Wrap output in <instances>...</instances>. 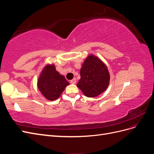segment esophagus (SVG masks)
<instances>
[{"instance_id": "1", "label": "esophagus", "mask_w": 154, "mask_h": 154, "mask_svg": "<svg viewBox=\"0 0 154 154\" xmlns=\"http://www.w3.org/2000/svg\"><path fill=\"white\" fill-rule=\"evenodd\" d=\"M70 83H72V84H75V83H76V78H73L72 80H71V81H70Z\"/></svg>"}]
</instances>
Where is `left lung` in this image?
Listing matches in <instances>:
<instances>
[{
  "label": "left lung",
  "instance_id": "8db88e82",
  "mask_svg": "<svg viewBox=\"0 0 154 154\" xmlns=\"http://www.w3.org/2000/svg\"><path fill=\"white\" fill-rule=\"evenodd\" d=\"M81 78L77 87L88 97H94L103 93L110 83V73L104 62L94 54L85 60L80 69Z\"/></svg>",
  "mask_w": 154,
  "mask_h": 154
}]
</instances>
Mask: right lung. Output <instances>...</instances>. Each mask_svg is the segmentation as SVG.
<instances>
[{
	"mask_svg": "<svg viewBox=\"0 0 154 154\" xmlns=\"http://www.w3.org/2000/svg\"><path fill=\"white\" fill-rule=\"evenodd\" d=\"M69 85V83L64 76L56 70L53 63L45 65L37 80V87L39 91L49 101L57 100Z\"/></svg>",
	"mask_w": 154,
	"mask_h": 154,
	"instance_id": "add662e5",
	"label": "right lung"
}]
</instances>
